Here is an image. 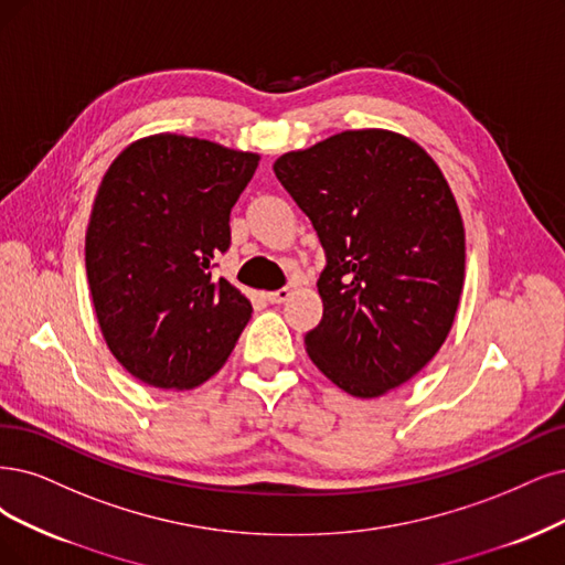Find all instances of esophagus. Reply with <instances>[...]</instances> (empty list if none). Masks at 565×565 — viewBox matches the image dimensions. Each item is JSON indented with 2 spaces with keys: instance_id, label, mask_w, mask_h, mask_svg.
Instances as JSON below:
<instances>
[{
  "instance_id": "obj_1",
  "label": "esophagus",
  "mask_w": 565,
  "mask_h": 565,
  "mask_svg": "<svg viewBox=\"0 0 565 565\" xmlns=\"http://www.w3.org/2000/svg\"><path fill=\"white\" fill-rule=\"evenodd\" d=\"M290 298V288H279V290H271V294H267V300L271 305H281Z\"/></svg>"
}]
</instances>
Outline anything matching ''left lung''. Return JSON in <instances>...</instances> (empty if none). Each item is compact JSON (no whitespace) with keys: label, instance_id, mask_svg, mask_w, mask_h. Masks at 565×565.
<instances>
[{"label":"left lung","instance_id":"obj_1","mask_svg":"<svg viewBox=\"0 0 565 565\" xmlns=\"http://www.w3.org/2000/svg\"><path fill=\"white\" fill-rule=\"evenodd\" d=\"M275 174L326 250L309 359L356 398L405 384L447 340L466 277L463 221L440 167L403 135L347 130L284 153Z\"/></svg>","mask_w":565,"mask_h":565}]
</instances>
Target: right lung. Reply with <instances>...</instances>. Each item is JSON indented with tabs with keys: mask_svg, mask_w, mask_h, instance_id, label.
<instances>
[{
	"mask_svg": "<svg viewBox=\"0 0 565 565\" xmlns=\"http://www.w3.org/2000/svg\"><path fill=\"white\" fill-rule=\"evenodd\" d=\"M256 167V153L153 135L130 143L104 174L86 271L102 335L139 382L193 388L237 344L254 309L214 267Z\"/></svg>",
	"mask_w": 565,
	"mask_h": 565,
	"instance_id": "obj_1",
	"label": "right lung"
}]
</instances>
